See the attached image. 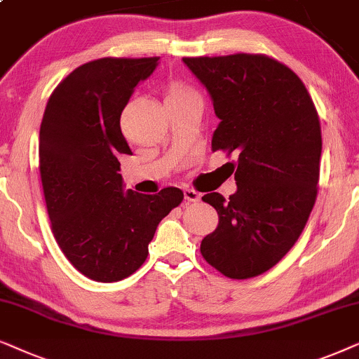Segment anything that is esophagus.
Here are the masks:
<instances>
[{"label":"esophagus","mask_w":359,"mask_h":359,"mask_svg":"<svg viewBox=\"0 0 359 359\" xmlns=\"http://www.w3.org/2000/svg\"><path fill=\"white\" fill-rule=\"evenodd\" d=\"M184 197H185V200H187V202H200V194L194 189H185L184 190Z\"/></svg>","instance_id":"obj_1"}]
</instances>
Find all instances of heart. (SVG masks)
Listing matches in <instances>:
<instances>
[{
    "instance_id": "b5f03b06",
    "label": "heart",
    "mask_w": 359,
    "mask_h": 359,
    "mask_svg": "<svg viewBox=\"0 0 359 359\" xmlns=\"http://www.w3.org/2000/svg\"><path fill=\"white\" fill-rule=\"evenodd\" d=\"M180 92H185V88L180 87V85H172V87L169 88V92H167V95H174V93H180Z\"/></svg>"
}]
</instances>
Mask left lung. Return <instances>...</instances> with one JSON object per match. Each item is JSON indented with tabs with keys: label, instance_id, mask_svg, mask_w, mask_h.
Listing matches in <instances>:
<instances>
[{
	"label": "left lung",
	"instance_id": "left-lung-1",
	"mask_svg": "<svg viewBox=\"0 0 359 359\" xmlns=\"http://www.w3.org/2000/svg\"><path fill=\"white\" fill-rule=\"evenodd\" d=\"M219 118L212 151L238 156L236 194L202 200L218 226L200 252L229 279L269 271L299 240L318 190L322 130L302 80L262 54L184 57Z\"/></svg>",
	"mask_w": 359,
	"mask_h": 359
}]
</instances>
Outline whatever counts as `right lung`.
I'll list each match as a JSON object with an SVG mask.
<instances>
[{"label": "right lung", "instance_id": "1", "mask_svg": "<svg viewBox=\"0 0 359 359\" xmlns=\"http://www.w3.org/2000/svg\"><path fill=\"white\" fill-rule=\"evenodd\" d=\"M157 60L104 57L76 67L52 92L41 123L39 170L52 233L72 266L97 283L140 269L157 224L184 200L175 187L124 192L119 174V154H131L119 118Z\"/></svg>", "mask_w": 359, "mask_h": 359}]
</instances>
